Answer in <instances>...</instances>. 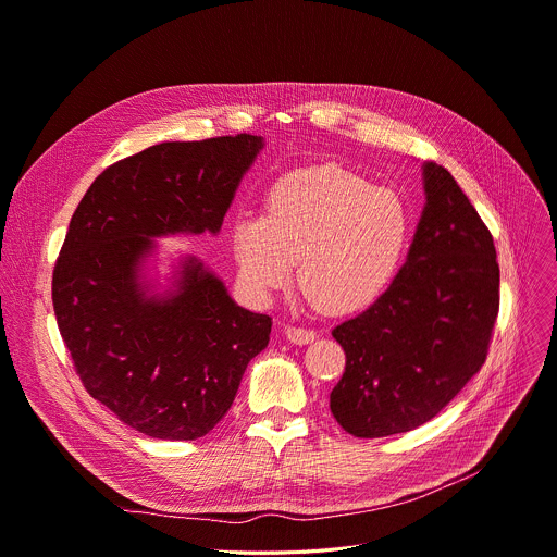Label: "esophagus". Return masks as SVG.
<instances>
[{"label": "esophagus", "instance_id": "1", "mask_svg": "<svg viewBox=\"0 0 557 557\" xmlns=\"http://www.w3.org/2000/svg\"><path fill=\"white\" fill-rule=\"evenodd\" d=\"M286 337L293 342V344H309L318 337V333L313 329H305V326H295V324H288L284 329Z\"/></svg>", "mask_w": 557, "mask_h": 557}]
</instances>
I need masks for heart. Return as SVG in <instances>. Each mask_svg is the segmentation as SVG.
Returning <instances> with one entry per match:
<instances>
[{
	"instance_id": "obj_1",
	"label": "heart",
	"mask_w": 557,
	"mask_h": 557,
	"mask_svg": "<svg viewBox=\"0 0 557 557\" xmlns=\"http://www.w3.org/2000/svg\"><path fill=\"white\" fill-rule=\"evenodd\" d=\"M411 235L401 197L339 166L282 175L267 193L264 218H239L233 250L244 282L258 293L299 284L318 309L350 313L391 284Z\"/></svg>"
}]
</instances>
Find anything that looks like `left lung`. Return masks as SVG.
Instances as JSON below:
<instances>
[{
	"mask_svg": "<svg viewBox=\"0 0 557 557\" xmlns=\"http://www.w3.org/2000/svg\"><path fill=\"white\" fill-rule=\"evenodd\" d=\"M426 207L391 286L333 329L346 356L331 413L356 437L407 433L482 369L499 311L491 231L453 175L424 166Z\"/></svg>",
	"mask_w": 557,
	"mask_h": 557,
	"instance_id": "8db88e82",
	"label": "left lung"
}]
</instances>
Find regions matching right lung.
Instances as JSON below:
<instances>
[{
    "label": "right lung",
    "instance_id": "add662e5",
    "mask_svg": "<svg viewBox=\"0 0 557 557\" xmlns=\"http://www.w3.org/2000/svg\"><path fill=\"white\" fill-rule=\"evenodd\" d=\"M262 137L164 141L95 177L53 269V309L84 388L124 424L197 440L226 416L273 320L235 307L199 262L146 299L137 267L158 235L218 233Z\"/></svg>",
    "mask_w": 557,
    "mask_h": 557
}]
</instances>
